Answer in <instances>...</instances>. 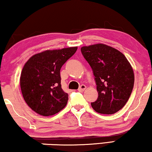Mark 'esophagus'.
Here are the masks:
<instances>
[{
  "instance_id": "34e87169",
  "label": "esophagus",
  "mask_w": 152,
  "mask_h": 152,
  "mask_svg": "<svg viewBox=\"0 0 152 152\" xmlns=\"http://www.w3.org/2000/svg\"><path fill=\"white\" fill-rule=\"evenodd\" d=\"M86 88V86L85 85H81V86H80V88H79L78 91H79V92H83V91H85Z\"/></svg>"
}]
</instances>
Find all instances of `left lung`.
I'll use <instances>...</instances> for the list:
<instances>
[{"instance_id":"obj_1","label":"left lung","mask_w":152,"mask_h":152,"mask_svg":"<svg viewBox=\"0 0 152 152\" xmlns=\"http://www.w3.org/2000/svg\"><path fill=\"white\" fill-rule=\"evenodd\" d=\"M93 72L98 98L91 105L96 113L113 114L128 101L134 83L130 64L122 53L103 44L81 48Z\"/></svg>"}]
</instances>
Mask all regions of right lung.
Listing matches in <instances>:
<instances>
[{
	"instance_id": "right-lung-1",
	"label": "right lung",
	"mask_w": 152,
	"mask_h": 152,
	"mask_svg": "<svg viewBox=\"0 0 152 152\" xmlns=\"http://www.w3.org/2000/svg\"><path fill=\"white\" fill-rule=\"evenodd\" d=\"M77 49L45 50L33 56L24 66L20 75L22 94L36 113L51 116L66 105L69 94L61 88L60 69Z\"/></svg>"
}]
</instances>
